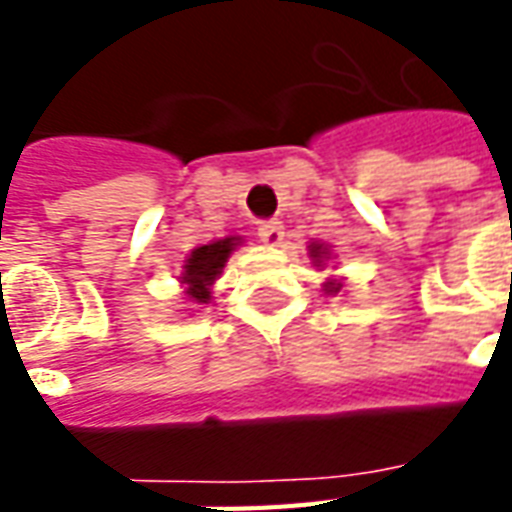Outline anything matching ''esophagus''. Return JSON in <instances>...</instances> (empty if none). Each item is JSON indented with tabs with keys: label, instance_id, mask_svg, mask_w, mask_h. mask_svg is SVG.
I'll use <instances>...</instances> for the list:
<instances>
[{
	"label": "esophagus",
	"instance_id": "obj_1",
	"mask_svg": "<svg viewBox=\"0 0 512 512\" xmlns=\"http://www.w3.org/2000/svg\"><path fill=\"white\" fill-rule=\"evenodd\" d=\"M257 235H260V241L268 246H279L282 244V222H277V219H266V222H260V227H257Z\"/></svg>",
	"mask_w": 512,
	"mask_h": 512
}]
</instances>
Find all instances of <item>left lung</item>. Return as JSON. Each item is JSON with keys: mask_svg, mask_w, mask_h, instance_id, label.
<instances>
[{"mask_svg": "<svg viewBox=\"0 0 512 512\" xmlns=\"http://www.w3.org/2000/svg\"><path fill=\"white\" fill-rule=\"evenodd\" d=\"M323 255H326V252H323L321 246L312 244V257H315V260H321ZM337 290H340V285H337V282H326V293H337Z\"/></svg>", "mask_w": 512, "mask_h": 512, "instance_id": "8db88e82", "label": "left lung"}]
</instances>
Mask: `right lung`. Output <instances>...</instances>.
<instances>
[{"label": "right lung", "instance_id": "obj_1", "mask_svg": "<svg viewBox=\"0 0 512 512\" xmlns=\"http://www.w3.org/2000/svg\"><path fill=\"white\" fill-rule=\"evenodd\" d=\"M238 244V238H222V241H213V244L197 246L191 257L186 260V266H183V282L189 285L186 293H189V299L205 301L211 299V285L213 279L222 274L224 263H227V257Z\"/></svg>", "mask_w": 512, "mask_h": 512}]
</instances>
